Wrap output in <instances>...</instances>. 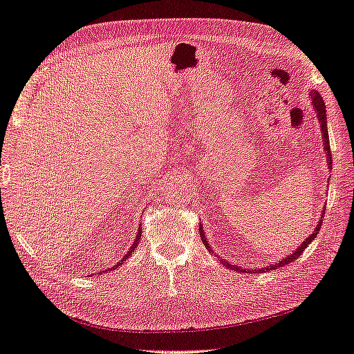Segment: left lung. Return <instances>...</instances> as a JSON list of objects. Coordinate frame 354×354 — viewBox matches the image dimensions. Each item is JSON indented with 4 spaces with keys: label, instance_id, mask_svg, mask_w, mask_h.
Returning <instances> with one entry per match:
<instances>
[{
    "label": "left lung",
    "instance_id": "8db88e82",
    "mask_svg": "<svg viewBox=\"0 0 354 354\" xmlns=\"http://www.w3.org/2000/svg\"><path fill=\"white\" fill-rule=\"evenodd\" d=\"M310 99H312V104H313L315 112H316V118H317V121H319V124H320V130H322L324 149H325L326 158H328V169H332V158H330L329 136H328V125H326V118H328V115H326V106H325L324 99L320 97V94H319L317 91H312V93H310ZM324 214H325V212H322V216H320V218L324 217ZM320 221H322V220H320ZM320 221L317 223V226H316L315 232H312V234H310V236H307L301 243H299V246H298V248H297L292 254H289V255L283 257V259H282L281 261H277L276 264L267 266V267H264L263 270H259V272H267V270H272V269H277V267H282V266H285V264H288V263H292V261H295V260L298 259V257L303 254V251L307 248V246L310 245V242L315 241L316 234H317V233H319V230H320V226H322V224H320ZM202 227H203V226L201 224V226H199V230H201V232H199V233H201L202 242H203V245H205L207 248H209V251H211V246H209V243H208V241H207V238H205V233H203V229H202ZM224 264H226V266L229 267V269L241 270V272H252V273H257V270H252V269H241V267H238V266H233V264H230V263H227V261H224Z\"/></svg>",
    "mask_w": 354,
    "mask_h": 354
}]
</instances>
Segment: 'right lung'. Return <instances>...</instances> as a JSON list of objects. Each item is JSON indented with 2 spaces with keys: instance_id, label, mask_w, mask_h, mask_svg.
Wrapping results in <instances>:
<instances>
[{
  "instance_id": "1",
  "label": "right lung",
  "mask_w": 354,
  "mask_h": 354,
  "mask_svg": "<svg viewBox=\"0 0 354 354\" xmlns=\"http://www.w3.org/2000/svg\"><path fill=\"white\" fill-rule=\"evenodd\" d=\"M140 236H142V227H138V232H137V236H136V239H134V242H133V245H131V248H130V251H128L124 257H122V260H120V261H118L113 267H109V269L111 270H116L118 269V267H120L127 259H128V257H130L133 252H134V250H136V246L138 245V239H140Z\"/></svg>"
}]
</instances>
